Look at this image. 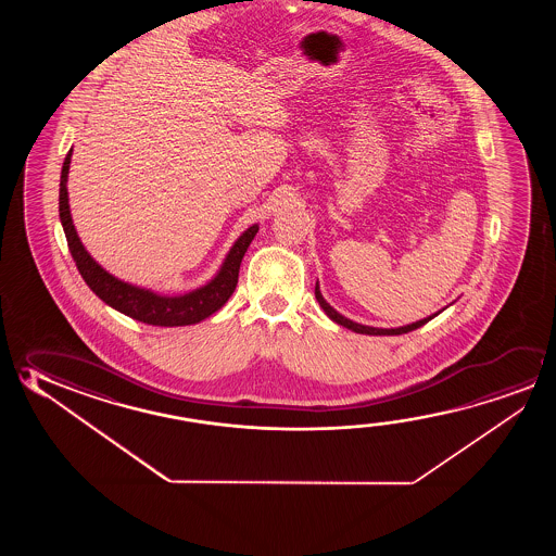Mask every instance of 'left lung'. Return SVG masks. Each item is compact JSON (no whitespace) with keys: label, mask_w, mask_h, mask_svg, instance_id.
Returning a JSON list of instances; mask_svg holds the SVG:
<instances>
[{"label":"left lung","mask_w":556,"mask_h":556,"mask_svg":"<svg viewBox=\"0 0 556 556\" xmlns=\"http://www.w3.org/2000/svg\"><path fill=\"white\" fill-rule=\"evenodd\" d=\"M316 301L319 302V306L324 308V312L328 314L329 319H333L336 324L339 326H343V328L351 329V331H355V333H363V336H401V333H409L413 329L420 328V326H425L427 321H430L432 318H437L438 314L442 312H437V314H432V316H428V318L419 319V321H415V324H409V326H401V328H392V329H383V328H372V326H363V324H356L353 319L345 318L343 314H339L333 306H329V302L321 296V291H319V285L316 282Z\"/></svg>","instance_id":"8db88e82"}]
</instances>
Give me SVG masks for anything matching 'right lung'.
I'll list each match as a JSON object with an SVG mask.
<instances>
[{"mask_svg":"<svg viewBox=\"0 0 556 556\" xmlns=\"http://www.w3.org/2000/svg\"><path fill=\"white\" fill-rule=\"evenodd\" d=\"M72 153L74 149H70V153L65 155L62 178H60V220L64 227L72 257L83 279L89 285V289L112 308L149 326H161V328L191 326L215 314L237 289L238 269L242 264V257L247 254L248 247L254 240L260 227L252 225L247 228L228 250L217 275L193 291L170 296V294H161V292L122 281L118 277L109 274L102 265L97 264L92 255L83 247L81 238L77 237L72 211H70V198H67V174H70Z\"/></svg>","mask_w":556,"mask_h":556,"instance_id":"obj_1","label":"right lung"}]
</instances>
